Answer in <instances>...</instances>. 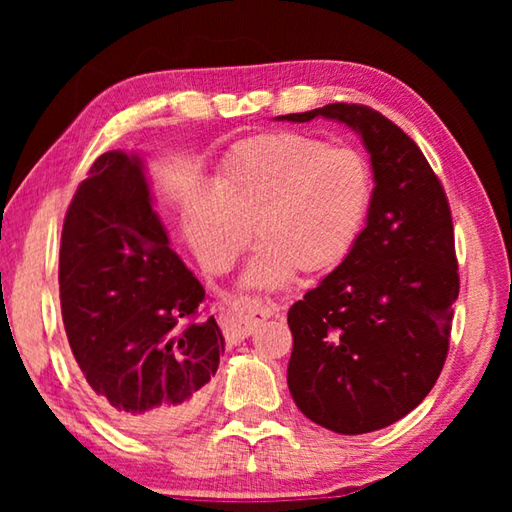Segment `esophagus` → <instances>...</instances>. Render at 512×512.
<instances>
[{"label":"esophagus","mask_w":512,"mask_h":512,"mask_svg":"<svg viewBox=\"0 0 512 512\" xmlns=\"http://www.w3.org/2000/svg\"><path fill=\"white\" fill-rule=\"evenodd\" d=\"M277 311H280V305H275L271 300H262V298L235 300L232 305L225 307L221 314L225 339L230 343L244 341L246 336L257 327V323L271 318L273 314H277Z\"/></svg>","instance_id":"34e87169"}]
</instances>
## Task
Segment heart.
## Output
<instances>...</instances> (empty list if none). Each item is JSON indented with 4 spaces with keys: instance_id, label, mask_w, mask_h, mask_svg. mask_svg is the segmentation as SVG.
<instances>
[{
    "instance_id": "1",
    "label": "heart",
    "mask_w": 512,
    "mask_h": 512,
    "mask_svg": "<svg viewBox=\"0 0 512 512\" xmlns=\"http://www.w3.org/2000/svg\"><path fill=\"white\" fill-rule=\"evenodd\" d=\"M372 176L363 155L298 133L239 142L194 196L185 235L212 273L230 271L250 239L262 244L246 287L277 289L293 275L334 271L352 253L368 219Z\"/></svg>"
}]
</instances>
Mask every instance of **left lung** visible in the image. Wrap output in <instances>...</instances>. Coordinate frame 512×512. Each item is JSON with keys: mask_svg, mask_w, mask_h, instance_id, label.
Masks as SVG:
<instances>
[{"mask_svg": "<svg viewBox=\"0 0 512 512\" xmlns=\"http://www.w3.org/2000/svg\"><path fill=\"white\" fill-rule=\"evenodd\" d=\"M341 121L370 155L366 228L345 262L289 309L287 384L311 422L357 436L411 413L443 370L458 298L445 189L409 135L357 103L275 117Z\"/></svg>", "mask_w": 512, "mask_h": 512, "instance_id": "left-lung-1", "label": "left lung"}]
</instances>
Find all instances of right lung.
Returning a JSON list of instances; mask_svg holds the SVG:
<instances>
[{"mask_svg": "<svg viewBox=\"0 0 512 512\" xmlns=\"http://www.w3.org/2000/svg\"><path fill=\"white\" fill-rule=\"evenodd\" d=\"M58 284L83 381L121 429L164 433L201 411L225 341L198 318L205 289L171 250L137 153L99 155L76 189Z\"/></svg>", "mask_w": 512, "mask_h": 512, "instance_id": "right-lung-1", "label": "right lung"}]
</instances>
